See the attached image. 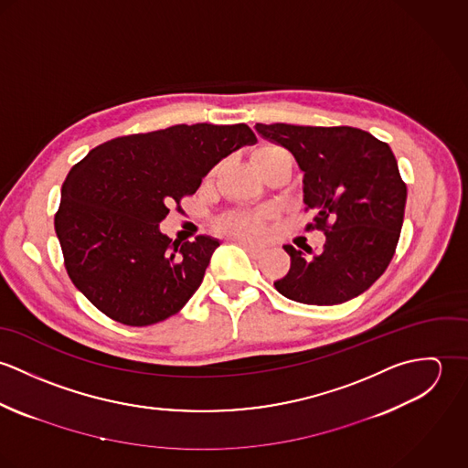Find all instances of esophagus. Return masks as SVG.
<instances>
[{"mask_svg": "<svg viewBox=\"0 0 468 468\" xmlns=\"http://www.w3.org/2000/svg\"><path fill=\"white\" fill-rule=\"evenodd\" d=\"M238 245H239V247H243V249H245L252 258H260V256L263 254V249H261V247L252 245V243H249V241H243V239H241V241H238Z\"/></svg>", "mask_w": 468, "mask_h": 468, "instance_id": "esophagus-1", "label": "esophagus"}]
</instances>
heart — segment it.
Returning <instances> with one entry per match:
<instances>
[{
  "label": "heart",
  "instance_id": "1",
  "mask_svg": "<svg viewBox=\"0 0 468 468\" xmlns=\"http://www.w3.org/2000/svg\"><path fill=\"white\" fill-rule=\"evenodd\" d=\"M277 156H290V154L282 147L265 145L254 153L252 160L256 165ZM219 229L236 238H260L265 230V218L260 214H230L219 221Z\"/></svg>",
  "mask_w": 468,
  "mask_h": 468
}]
</instances>
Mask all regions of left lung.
<instances>
[{"label":"left lung","mask_w":468,"mask_h":468,"mask_svg":"<svg viewBox=\"0 0 468 468\" xmlns=\"http://www.w3.org/2000/svg\"><path fill=\"white\" fill-rule=\"evenodd\" d=\"M256 132L295 156L304 173L306 210H315L306 229L326 234L323 252L310 260L292 245L282 247L292 263L275 290L317 306L360 295L389 267L400 238L407 187L391 147L349 126L277 122L256 124Z\"/></svg>","instance_id":"obj_1"}]
</instances>
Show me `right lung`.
Segmentation results:
<instances>
[{
	"instance_id": "right-lung-1",
	"label": "right lung",
	"mask_w": 468,
	"mask_h": 468,
	"mask_svg": "<svg viewBox=\"0 0 468 468\" xmlns=\"http://www.w3.org/2000/svg\"><path fill=\"white\" fill-rule=\"evenodd\" d=\"M258 138L247 124H178L91 149L71 167L56 212L65 268L110 319L149 326L178 314L203 281L218 239L173 241L158 223L198 191L225 156Z\"/></svg>"
}]
</instances>
